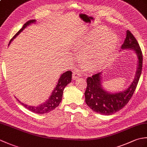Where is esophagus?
I'll list each match as a JSON object with an SVG mask.
<instances>
[{"mask_svg":"<svg viewBox=\"0 0 147 147\" xmlns=\"http://www.w3.org/2000/svg\"><path fill=\"white\" fill-rule=\"evenodd\" d=\"M80 76H81V73H80L78 71L76 70L75 71H74V73H73V79L74 80H75L78 78L80 77Z\"/></svg>","mask_w":147,"mask_h":147,"instance_id":"1","label":"esophagus"}]
</instances>
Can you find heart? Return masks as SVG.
Segmentation results:
<instances>
[{
    "instance_id": "heart-1",
    "label": "heart",
    "mask_w": 147,
    "mask_h": 147,
    "mask_svg": "<svg viewBox=\"0 0 147 147\" xmlns=\"http://www.w3.org/2000/svg\"><path fill=\"white\" fill-rule=\"evenodd\" d=\"M109 31L107 28L98 27L76 42L74 49L83 51L82 59L86 66H97L116 48L118 36Z\"/></svg>"
}]
</instances>
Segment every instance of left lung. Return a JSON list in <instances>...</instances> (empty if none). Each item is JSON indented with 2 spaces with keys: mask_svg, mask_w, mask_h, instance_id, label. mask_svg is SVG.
Wrapping results in <instances>:
<instances>
[{
  "mask_svg": "<svg viewBox=\"0 0 147 147\" xmlns=\"http://www.w3.org/2000/svg\"><path fill=\"white\" fill-rule=\"evenodd\" d=\"M122 50H133L138 59V67L133 82L125 90L119 92H109L103 87L102 73H97L88 77L87 87L85 92V102L88 107L98 114L109 115L120 111L131 98L141 76L143 56L138 42L129 30L121 46Z\"/></svg>",
  "mask_w": 147,
  "mask_h": 147,
  "instance_id": "obj_1",
  "label": "left lung"
}]
</instances>
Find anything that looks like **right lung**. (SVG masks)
I'll return each mask as SVG.
<instances>
[{
    "label": "right lung",
    "instance_id": "obj_1",
    "mask_svg": "<svg viewBox=\"0 0 147 147\" xmlns=\"http://www.w3.org/2000/svg\"><path fill=\"white\" fill-rule=\"evenodd\" d=\"M36 22L35 20H30L24 24L23 26L22 27V28L19 31V32L16 34V35L13 36L10 42H9V45H10L11 41H12L19 34H20L22 31H23L26 28L27 26H30V24L33 23H35ZM72 78V72L71 71H67L65 72L63 74H61V76L59 77L58 80V82L57 83L55 87L54 88V90L51 93V95L50 96L49 98L43 104H40L38 106H31L26 105L25 104L21 102L18 98H16L18 102L21 103V105H23L24 107L28 109L29 111H32L34 113H37L38 114H43L45 113H48L51 111L54 110V109L58 107L59 104H60L62 98V94H63L64 89L65 88L69 83L71 82Z\"/></svg>",
    "mask_w": 147,
    "mask_h": 147
}]
</instances>
